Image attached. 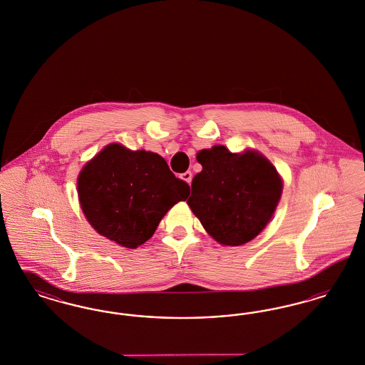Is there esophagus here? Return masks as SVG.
<instances>
[{
  "label": "esophagus",
  "instance_id": "1",
  "mask_svg": "<svg viewBox=\"0 0 365 365\" xmlns=\"http://www.w3.org/2000/svg\"><path fill=\"white\" fill-rule=\"evenodd\" d=\"M182 179H183V180H186V182L190 185L191 179H192V174H191L190 171H186V173H183V174H182Z\"/></svg>",
  "mask_w": 365,
  "mask_h": 365
}]
</instances>
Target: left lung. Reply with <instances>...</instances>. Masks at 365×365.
Here are the masks:
<instances>
[{
  "label": "left lung",
  "mask_w": 365,
  "mask_h": 365,
  "mask_svg": "<svg viewBox=\"0 0 365 365\" xmlns=\"http://www.w3.org/2000/svg\"><path fill=\"white\" fill-rule=\"evenodd\" d=\"M187 200L192 213L217 242L240 246L252 241L269 222L282 194L274 165L259 153L232 155L222 145L197 155Z\"/></svg>",
  "instance_id": "obj_1"
}]
</instances>
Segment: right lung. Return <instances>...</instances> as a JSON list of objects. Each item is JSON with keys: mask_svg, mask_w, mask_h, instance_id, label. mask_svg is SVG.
<instances>
[{"mask_svg": "<svg viewBox=\"0 0 365 365\" xmlns=\"http://www.w3.org/2000/svg\"><path fill=\"white\" fill-rule=\"evenodd\" d=\"M78 194L98 234L134 249L155 234L176 202L189 197L190 186L157 153L112 143L82 170Z\"/></svg>", "mask_w": 365, "mask_h": 365, "instance_id": "right-lung-1", "label": "right lung"}]
</instances>
